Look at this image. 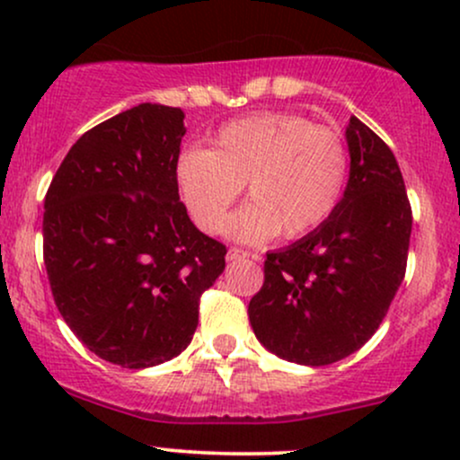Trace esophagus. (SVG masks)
I'll return each mask as SVG.
<instances>
[{"label":"esophagus","mask_w":460,"mask_h":460,"mask_svg":"<svg viewBox=\"0 0 460 460\" xmlns=\"http://www.w3.org/2000/svg\"><path fill=\"white\" fill-rule=\"evenodd\" d=\"M246 257H252V260H260L257 255H252V252L244 251V248H237V246H231L229 252H226V260L229 261H237V260H246Z\"/></svg>","instance_id":"obj_1"}]
</instances>
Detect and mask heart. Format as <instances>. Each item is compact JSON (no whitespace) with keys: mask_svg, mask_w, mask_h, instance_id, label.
Masks as SVG:
<instances>
[{"mask_svg":"<svg viewBox=\"0 0 460 460\" xmlns=\"http://www.w3.org/2000/svg\"><path fill=\"white\" fill-rule=\"evenodd\" d=\"M350 155L344 136L298 114L266 112L231 120L216 131L212 149L179 155V197L199 229L212 234L246 183L251 203L226 220V235L261 242L307 235L344 199Z\"/></svg>","mask_w":460,"mask_h":460,"instance_id":"b5f03b06","label":"heart"}]
</instances>
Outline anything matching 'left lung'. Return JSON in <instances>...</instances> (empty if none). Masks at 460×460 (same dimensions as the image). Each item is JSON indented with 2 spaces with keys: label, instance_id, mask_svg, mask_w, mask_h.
<instances>
[{
  "label": "left lung",
  "instance_id": "1",
  "mask_svg": "<svg viewBox=\"0 0 460 460\" xmlns=\"http://www.w3.org/2000/svg\"><path fill=\"white\" fill-rule=\"evenodd\" d=\"M350 177L324 225L268 252L248 305L257 340L285 361L329 366L376 332L406 272L411 203L392 149L350 116Z\"/></svg>",
  "mask_w": 460,
  "mask_h": 460
}]
</instances>
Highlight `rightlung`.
I'll return each instance as SVG.
<instances>
[{
    "label": "right lung",
    "instance_id": "obj_1",
    "mask_svg": "<svg viewBox=\"0 0 460 460\" xmlns=\"http://www.w3.org/2000/svg\"><path fill=\"white\" fill-rule=\"evenodd\" d=\"M179 108L140 103L79 138L45 197L43 257L56 307L88 350L142 369L186 350L226 248L179 200Z\"/></svg>",
    "mask_w": 460,
    "mask_h": 460
}]
</instances>
